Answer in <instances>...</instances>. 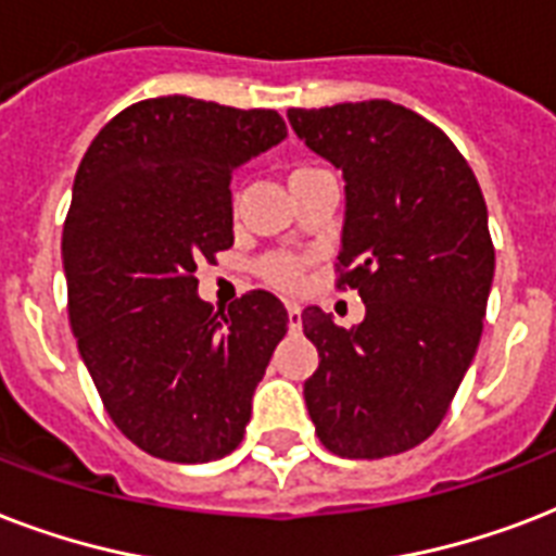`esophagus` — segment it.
<instances>
[{
    "instance_id": "obj_1",
    "label": "esophagus",
    "mask_w": 556,
    "mask_h": 556,
    "mask_svg": "<svg viewBox=\"0 0 556 556\" xmlns=\"http://www.w3.org/2000/svg\"><path fill=\"white\" fill-rule=\"evenodd\" d=\"M287 316H290V330H301V307H299V304H287Z\"/></svg>"
}]
</instances>
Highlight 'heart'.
<instances>
[{
	"mask_svg": "<svg viewBox=\"0 0 556 556\" xmlns=\"http://www.w3.org/2000/svg\"><path fill=\"white\" fill-rule=\"evenodd\" d=\"M304 170H309V167H295L290 176L304 174ZM257 273H261V278H264L266 283H273L278 290H299L301 283H304V278H307V257L290 255V252H278V255L264 257L261 266H257Z\"/></svg>",
	"mask_w": 556,
	"mask_h": 556,
	"instance_id": "b5f03b06",
	"label": "heart"
}]
</instances>
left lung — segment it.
<instances>
[{"label": "left lung", "instance_id": "1", "mask_svg": "<svg viewBox=\"0 0 556 556\" xmlns=\"http://www.w3.org/2000/svg\"><path fill=\"white\" fill-rule=\"evenodd\" d=\"M287 118L342 167L337 290L365 301L354 330L301 313L318 348L309 420L339 458L406 453L441 426L479 348L496 266L479 179L446 132L400 103L292 106Z\"/></svg>", "mask_w": 556, "mask_h": 556}]
</instances>
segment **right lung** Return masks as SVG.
<instances>
[{"instance_id": "right-lung-1", "label": "right lung", "mask_w": 556, "mask_h": 556, "mask_svg": "<svg viewBox=\"0 0 556 556\" xmlns=\"http://www.w3.org/2000/svg\"><path fill=\"white\" fill-rule=\"evenodd\" d=\"M283 136L275 110L167 94L122 110L80 159L63 226L68 325L106 415L153 458L217 462L243 441L290 316L266 290L214 313L193 273L235 243V167Z\"/></svg>"}]
</instances>
